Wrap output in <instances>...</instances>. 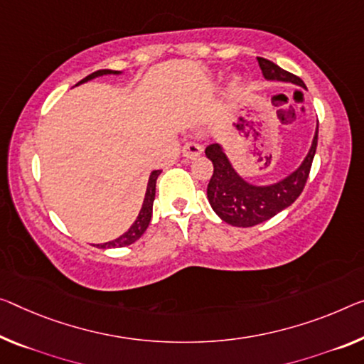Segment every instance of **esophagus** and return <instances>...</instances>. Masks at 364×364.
<instances>
[{
	"label": "esophagus",
	"instance_id": "34e87169",
	"mask_svg": "<svg viewBox=\"0 0 364 364\" xmlns=\"http://www.w3.org/2000/svg\"><path fill=\"white\" fill-rule=\"evenodd\" d=\"M182 154L186 156V158H188V159L197 158V156L201 154V146H200L198 143H195V141H187L186 144H183V148H182Z\"/></svg>",
	"mask_w": 364,
	"mask_h": 364
}]
</instances>
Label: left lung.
<instances>
[{"mask_svg":"<svg viewBox=\"0 0 364 364\" xmlns=\"http://www.w3.org/2000/svg\"><path fill=\"white\" fill-rule=\"evenodd\" d=\"M257 60H259L260 70L267 80L289 81L306 87L301 77L279 68L273 61L260 57ZM317 133L318 128L312 139L309 153L303 164L298 167V171L283 178L282 182L268 187L250 186L242 177H239L218 143L206 146V158L213 163V176L210 178L206 195H208V201L215 213L228 225L250 228L270 220L279 211L294 203L304 190L307 177H309L312 159H314L317 149Z\"/></svg>","mask_w":364,"mask_h":364,"instance_id":"obj_1","label":"left lung"}]
</instances>
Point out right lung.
Masks as SVG:
<instances>
[{"label": "right lung", "instance_id": "add662e5", "mask_svg": "<svg viewBox=\"0 0 364 364\" xmlns=\"http://www.w3.org/2000/svg\"><path fill=\"white\" fill-rule=\"evenodd\" d=\"M110 73H114V75H117V73H119V71H110V70L94 71L89 76H86L85 80H81L80 82H77V85H81V82L92 80V77H96V76L110 75ZM159 174H161V171H153V172H151L149 182H148V188H146V195H144V201H143V206H141V211H139L136 221L133 223L132 228L128 229V231L124 234V236H120L119 239H115V240H110V242L97 244V247H100V249L125 247V245H130L133 242H136V240L143 236L144 231H146V228L149 226L151 216H153V201H154V195H156V181H158Z\"/></svg>", "mask_w": 364, "mask_h": 364}]
</instances>
